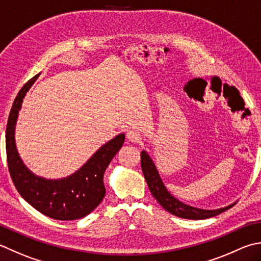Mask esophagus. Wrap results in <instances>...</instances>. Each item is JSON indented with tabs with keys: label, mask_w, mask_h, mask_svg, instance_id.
Here are the masks:
<instances>
[{
	"label": "esophagus",
	"mask_w": 261,
	"mask_h": 261,
	"mask_svg": "<svg viewBox=\"0 0 261 261\" xmlns=\"http://www.w3.org/2000/svg\"><path fill=\"white\" fill-rule=\"evenodd\" d=\"M126 138L129 139L131 142H141L142 138H141V135L139 131L137 130H129L126 132Z\"/></svg>",
	"instance_id": "esophagus-1"
}]
</instances>
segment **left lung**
<instances>
[{
  "label": "left lung",
  "mask_w": 261,
  "mask_h": 261,
  "mask_svg": "<svg viewBox=\"0 0 261 261\" xmlns=\"http://www.w3.org/2000/svg\"><path fill=\"white\" fill-rule=\"evenodd\" d=\"M141 168L151 195L155 197L156 200L160 202V205L163 208L177 217L187 219H206L216 216L218 214H222L223 212L231 208L233 205H236V202H234L231 203V205L218 209H202L189 206L187 203L180 201L167 190L160 173L157 171L155 163L152 162L146 150L141 151Z\"/></svg>",
  "instance_id": "1"
}]
</instances>
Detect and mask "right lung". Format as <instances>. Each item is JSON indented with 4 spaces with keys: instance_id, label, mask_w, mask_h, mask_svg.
I'll use <instances>...</instances> for the list:
<instances>
[{
    "instance_id": "1",
    "label": "right lung",
    "mask_w": 261,
    "mask_h": 261,
    "mask_svg": "<svg viewBox=\"0 0 261 261\" xmlns=\"http://www.w3.org/2000/svg\"><path fill=\"white\" fill-rule=\"evenodd\" d=\"M39 74L30 79L15 97L10 112L5 148L10 175L25 201L44 215L59 221H73L88 215L105 196L104 173L123 145L125 135L120 134L107 141L73 174L62 178L38 176L24 165L15 145V125L22 101Z\"/></svg>"
}]
</instances>
